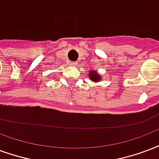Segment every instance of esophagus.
I'll list each match as a JSON object with an SVG mask.
<instances>
[{
	"label": "esophagus",
	"mask_w": 159,
	"mask_h": 159,
	"mask_svg": "<svg viewBox=\"0 0 159 159\" xmlns=\"http://www.w3.org/2000/svg\"><path fill=\"white\" fill-rule=\"evenodd\" d=\"M76 62L75 61H70V66H76Z\"/></svg>",
	"instance_id": "obj_1"
}]
</instances>
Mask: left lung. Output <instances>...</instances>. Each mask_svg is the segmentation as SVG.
<instances>
[{
  "instance_id": "8db88e82",
  "label": "left lung",
  "mask_w": 159,
  "mask_h": 159,
  "mask_svg": "<svg viewBox=\"0 0 159 159\" xmlns=\"http://www.w3.org/2000/svg\"><path fill=\"white\" fill-rule=\"evenodd\" d=\"M89 77H90V79H91L92 81H93V82H98V81L100 80V76H99L96 71H94V70L90 71V73H89Z\"/></svg>"
}]
</instances>
